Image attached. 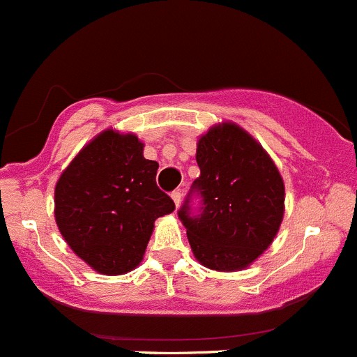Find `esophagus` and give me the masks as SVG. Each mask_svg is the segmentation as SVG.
Listing matches in <instances>:
<instances>
[{
  "mask_svg": "<svg viewBox=\"0 0 357 357\" xmlns=\"http://www.w3.org/2000/svg\"><path fill=\"white\" fill-rule=\"evenodd\" d=\"M171 197H172V200H174L176 207H179V204H181V199H183V193L179 192V190H174V192L171 193Z\"/></svg>",
  "mask_w": 357,
  "mask_h": 357,
  "instance_id": "esophagus-1",
  "label": "esophagus"
}]
</instances>
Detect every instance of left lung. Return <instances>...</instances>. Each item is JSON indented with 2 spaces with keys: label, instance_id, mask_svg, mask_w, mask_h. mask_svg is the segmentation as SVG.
Masks as SVG:
<instances>
[{
  "label": "left lung",
  "instance_id": "8db88e82",
  "mask_svg": "<svg viewBox=\"0 0 357 357\" xmlns=\"http://www.w3.org/2000/svg\"><path fill=\"white\" fill-rule=\"evenodd\" d=\"M197 164L200 178L178 211L193 254L218 271L247 268L271 245L282 225V176L264 149L231 122L202 136Z\"/></svg>",
  "mask_w": 357,
  "mask_h": 357
}]
</instances>
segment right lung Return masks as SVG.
<instances>
[{"label": "right lung", "instance_id": "add662e5", "mask_svg": "<svg viewBox=\"0 0 357 357\" xmlns=\"http://www.w3.org/2000/svg\"><path fill=\"white\" fill-rule=\"evenodd\" d=\"M158 164L135 135L103 131L79 152L55 188V219L68 247L103 275L142 262L157 218L174 202L157 186Z\"/></svg>", "mask_w": 357, "mask_h": 357}]
</instances>
